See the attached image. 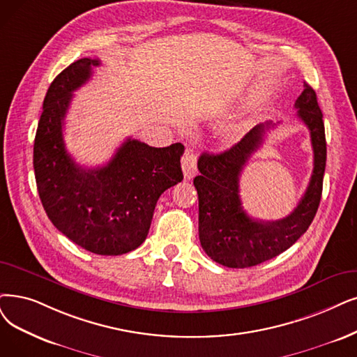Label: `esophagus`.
<instances>
[{
  "mask_svg": "<svg viewBox=\"0 0 357 357\" xmlns=\"http://www.w3.org/2000/svg\"><path fill=\"white\" fill-rule=\"evenodd\" d=\"M197 156H196V152L190 148L186 149V152H184V156L181 160V168H183V174H184V178H193L197 173Z\"/></svg>",
  "mask_w": 357,
  "mask_h": 357,
  "instance_id": "obj_1",
  "label": "esophagus"
}]
</instances>
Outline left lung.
I'll return each mask as SVG.
<instances>
[{
    "label": "left lung",
    "instance_id": "obj_1",
    "mask_svg": "<svg viewBox=\"0 0 357 357\" xmlns=\"http://www.w3.org/2000/svg\"><path fill=\"white\" fill-rule=\"evenodd\" d=\"M294 107L310 133L313 171L301 202L286 218L258 221L248 215L240 201L241 171L262 145L265 132L275 124H258L230 149L199 156L201 176L193 180L199 197V240L212 261L228 268H249L273 259L293 246L315 218L322 195L326 142L317 93L307 83Z\"/></svg>",
    "mask_w": 357,
    "mask_h": 357
}]
</instances>
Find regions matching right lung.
I'll return each instance as SVG.
<instances>
[{"label":"right lung","instance_id":"obj_1","mask_svg":"<svg viewBox=\"0 0 357 357\" xmlns=\"http://www.w3.org/2000/svg\"><path fill=\"white\" fill-rule=\"evenodd\" d=\"M101 63L80 59L54 79L33 145L38 193L48 218L77 246L117 256L144 243L160 196L183 180L181 144L152 148L127 139L98 168L77 165L66 149L63 124L73 92Z\"/></svg>","mask_w":357,"mask_h":357}]
</instances>
